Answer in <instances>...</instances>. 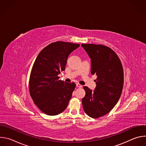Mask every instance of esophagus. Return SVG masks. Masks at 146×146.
Instances as JSON below:
<instances>
[{
  "instance_id": "1",
  "label": "esophagus",
  "mask_w": 146,
  "mask_h": 146,
  "mask_svg": "<svg viewBox=\"0 0 146 146\" xmlns=\"http://www.w3.org/2000/svg\"><path fill=\"white\" fill-rule=\"evenodd\" d=\"M76 86H77V87H79V88H81V87H82V85H81V84H78V83H77V84H76Z\"/></svg>"
}]
</instances>
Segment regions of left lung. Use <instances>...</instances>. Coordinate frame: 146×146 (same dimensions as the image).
Segmentation results:
<instances>
[{"label": "left lung", "instance_id": "left-lung-1", "mask_svg": "<svg viewBox=\"0 0 146 146\" xmlns=\"http://www.w3.org/2000/svg\"><path fill=\"white\" fill-rule=\"evenodd\" d=\"M91 59L92 74H96V87L92 91L83 87L86 95L82 99L85 113L98 118L109 113L118 102L123 88V71L121 62L109 47L94 44H82Z\"/></svg>", "mask_w": 146, "mask_h": 146}]
</instances>
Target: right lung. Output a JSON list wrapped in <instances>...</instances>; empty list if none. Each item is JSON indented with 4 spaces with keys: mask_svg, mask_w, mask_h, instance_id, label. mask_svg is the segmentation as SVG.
Returning a JSON list of instances; mask_svg holds the SVG:
<instances>
[{
    "mask_svg": "<svg viewBox=\"0 0 146 146\" xmlns=\"http://www.w3.org/2000/svg\"><path fill=\"white\" fill-rule=\"evenodd\" d=\"M79 46L61 41L52 43L40 51L34 62L29 93L35 105L46 114L58 115L68 105L76 84L59 80L58 75L65 70L69 54Z\"/></svg>",
    "mask_w": 146,
    "mask_h": 146,
    "instance_id": "1",
    "label": "right lung"
}]
</instances>
